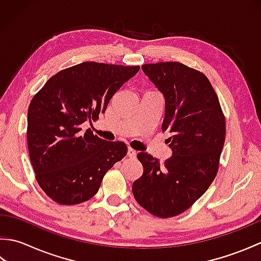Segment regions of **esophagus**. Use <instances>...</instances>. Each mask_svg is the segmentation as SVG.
<instances>
[{"label":"esophagus","mask_w":261,"mask_h":261,"mask_svg":"<svg viewBox=\"0 0 261 261\" xmlns=\"http://www.w3.org/2000/svg\"><path fill=\"white\" fill-rule=\"evenodd\" d=\"M137 153H138V151H136L135 149H132V148L127 149V156H129V157L136 158V157H137Z\"/></svg>","instance_id":"esophagus-1"}]
</instances>
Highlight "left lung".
Returning a JSON list of instances; mask_svg holds the SVG:
<instances>
[{"mask_svg": "<svg viewBox=\"0 0 261 261\" xmlns=\"http://www.w3.org/2000/svg\"><path fill=\"white\" fill-rule=\"evenodd\" d=\"M166 101L163 132L173 156L160 164L138 153L143 174L132 185L136 201L158 218L185 212L207 191L219 170L225 118L219 97L201 71L178 62L142 65Z\"/></svg>", "mask_w": 261, "mask_h": 261, "instance_id": "1", "label": "left lung"}]
</instances>
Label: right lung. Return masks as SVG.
Listing matches in <instances>:
<instances>
[{
	"label": "right lung",
	"instance_id": "right-lung-1",
	"mask_svg": "<svg viewBox=\"0 0 261 261\" xmlns=\"http://www.w3.org/2000/svg\"><path fill=\"white\" fill-rule=\"evenodd\" d=\"M139 66L85 62L58 71L32 97L27 140L41 190L53 201L75 205L98 192L104 175L127 152L122 141H107L87 129Z\"/></svg>",
	"mask_w": 261,
	"mask_h": 261
}]
</instances>
